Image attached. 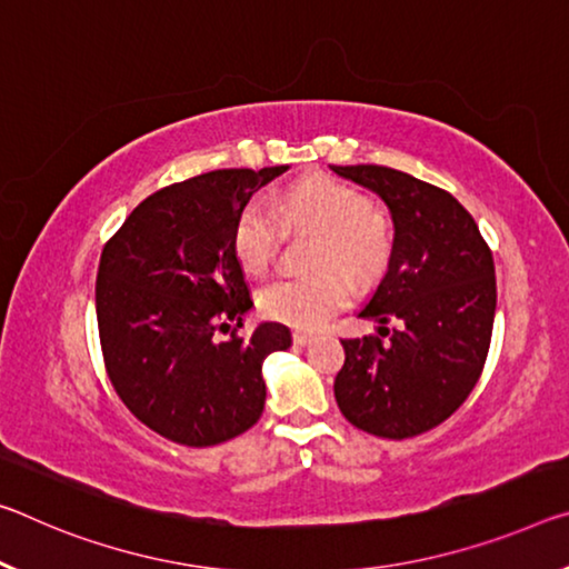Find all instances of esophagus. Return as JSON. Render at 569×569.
<instances>
[{"label": "esophagus", "mask_w": 569, "mask_h": 569, "mask_svg": "<svg viewBox=\"0 0 569 569\" xmlns=\"http://www.w3.org/2000/svg\"><path fill=\"white\" fill-rule=\"evenodd\" d=\"M313 341V333H306V331H296L293 333V345L296 347H309Z\"/></svg>", "instance_id": "esophagus-1"}]
</instances>
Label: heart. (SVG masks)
<instances>
[{
    "label": "heart",
    "mask_w": 569,
    "mask_h": 569,
    "mask_svg": "<svg viewBox=\"0 0 569 569\" xmlns=\"http://www.w3.org/2000/svg\"><path fill=\"white\" fill-rule=\"evenodd\" d=\"M270 207L273 212L256 200L240 207L232 220V252L248 273H266L278 250L277 217L288 230H317L313 266L333 268L278 278L260 293V309L288 327L319 329L349 301L351 288L342 269L357 281H367L387 263L392 248L390 220L357 187L331 174L296 179L273 194Z\"/></svg>",
    "instance_id": "obj_1"
}]
</instances>
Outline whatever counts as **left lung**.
Returning <instances> with one entry per match:
<instances>
[{
    "label": "left lung",
    "mask_w": 569,
    "mask_h": 569,
    "mask_svg": "<svg viewBox=\"0 0 569 569\" xmlns=\"http://www.w3.org/2000/svg\"><path fill=\"white\" fill-rule=\"evenodd\" d=\"M331 171L380 197L395 224L387 270L357 311L388 339L341 341L333 398L359 430L420 436L461 408L481 377L496 313L491 250L446 189L377 164Z\"/></svg>",
    "instance_id": "obj_1"
}]
</instances>
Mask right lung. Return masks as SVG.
Returning a JSON list of instances; mask_svg holds the SVG:
<instances>
[{
    "label": "right lung",
    "instance_id": "obj_1",
    "mask_svg": "<svg viewBox=\"0 0 569 569\" xmlns=\"http://www.w3.org/2000/svg\"><path fill=\"white\" fill-rule=\"evenodd\" d=\"M283 167L214 169L147 197L106 242L96 317L106 372L143 426L179 446H218L263 412V362L291 347L283 323L214 339L252 309L232 220Z\"/></svg>",
    "mask_w": 569,
    "mask_h": 569
}]
</instances>
